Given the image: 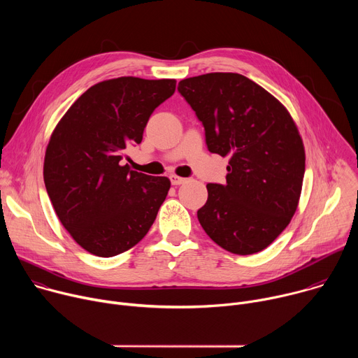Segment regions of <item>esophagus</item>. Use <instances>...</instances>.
Here are the masks:
<instances>
[{
  "mask_svg": "<svg viewBox=\"0 0 358 358\" xmlns=\"http://www.w3.org/2000/svg\"><path fill=\"white\" fill-rule=\"evenodd\" d=\"M170 180H171V184H173V185H181V184H184V182L187 181V178L178 177V176H176V174H173V176L170 177Z\"/></svg>",
  "mask_w": 358,
  "mask_h": 358,
  "instance_id": "obj_1",
  "label": "esophagus"
}]
</instances>
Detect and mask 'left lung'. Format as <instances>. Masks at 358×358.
Here are the masks:
<instances>
[{"mask_svg":"<svg viewBox=\"0 0 358 358\" xmlns=\"http://www.w3.org/2000/svg\"><path fill=\"white\" fill-rule=\"evenodd\" d=\"M206 129L211 152L229 157L225 184H207L196 213L207 235L236 255L268 248L294 215L304 145L280 101L239 73L214 72L178 83Z\"/></svg>","mask_w":358,"mask_h":358,"instance_id":"8db88e82","label":"left lung"}]
</instances>
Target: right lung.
<instances>
[{
    "mask_svg": "<svg viewBox=\"0 0 358 358\" xmlns=\"http://www.w3.org/2000/svg\"><path fill=\"white\" fill-rule=\"evenodd\" d=\"M176 79L122 76L89 87L50 134L43 181L54 210L85 250L110 258L138 243L155 222L171 182L122 166L130 144H140Z\"/></svg>",
    "mask_w": 358,
    "mask_h": 358,
    "instance_id": "1",
    "label": "right lung"
}]
</instances>
